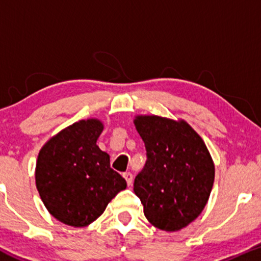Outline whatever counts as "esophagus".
Returning <instances> with one entry per match:
<instances>
[{"label": "esophagus", "mask_w": 261, "mask_h": 261, "mask_svg": "<svg viewBox=\"0 0 261 261\" xmlns=\"http://www.w3.org/2000/svg\"><path fill=\"white\" fill-rule=\"evenodd\" d=\"M122 175H124V178H125V180H126L127 185H131V184H133V178H134V176H133V174H131L130 172L124 173V174H122Z\"/></svg>", "instance_id": "obj_1"}]
</instances>
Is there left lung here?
Listing matches in <instances>:
<instances>
[{
	"instance_id": "obj_1",
	"label": "left lung",
	"mask_w": 261,
	"mask_h": 261,
	"mask_svg": "<svg viewBox=\"0 0 261 261\" xmlns=\"http://www.w3.org/2000/svg\"><path fill=\"white\" fill-rule=\"evenodd\" d=\"M147 161L134 191L155 228L175 232L200 216L215 180V164L200 135L185 120L137 115Z\"/></svg>"
}]
</instances>
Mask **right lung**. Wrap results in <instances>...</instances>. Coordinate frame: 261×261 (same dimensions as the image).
<instances>
[{
	"label": "right lung",
	"instance_id": "add662e5",
	"mask_svg": "<svg viewBox=\"0 0 261 261\" xmlns=\"http://www.w3.org/2000/svg\"><path fill=\"white\" fill-rule=\"evenodd\" d=\"M98 119L65 127L39 151L35 184L45 207L60 222L86 227L97 220L126 180L110 168V157L98 147L103 131Z\"/></svg>",
	"mask_w": 261,
	"mask_h": 261
}]
</instances>
